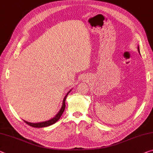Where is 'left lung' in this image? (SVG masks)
<instances>
[{"label": "left lung", "instance_id": "obj_1", "mask_svg": "<svg viewBox=\"0 0 153 153\" xmlns=\"http://www.w3.org/2000/svg\"><path fill=\"white\" fill-rule=\"evenodd\" d=\"M137 50H138V52H140V49H139V47H137Z\"/></svg>", "mask_w": 153, "mask_h": 153}]
</instances>
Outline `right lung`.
<instances>
[{
    "instance_id": "1",
    "label": "right lung",
    "mask_w": 153,
    "mask_h": 153,
    "mask_svg": "<svg viewBox=\"0 0 153 153\" xmlns=\"http://www.w3.org/2000/svg\"><path fill=\"white\" fill-rule=\"evenodd\" d=\"M68 93L67 94V95L65 97V98L63 99V102H62V108L60 109V111L58 112V114L56 115L55 117H54L52 119L50 120H48V121H45V122H42V123H28V122H26V121H24L26 124L30 125V127H36V128H41V127H48V126H50V125H52L55 123L56 122H57L58 120H59V118H60V116H62V113H63V111L65 110V100H66V97L67 96Z\"/></svg>"
}]
</instances>
